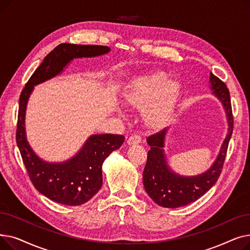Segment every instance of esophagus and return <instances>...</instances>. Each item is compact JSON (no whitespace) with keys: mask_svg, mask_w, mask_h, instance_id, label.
<instances>
[{"mask_svg":"<svg viewBox=\"0 0 250 250\" xmlns=\"http://www.w3.org/2000/svg\"><path fill=\"white\" fill-rule=\"evenodd\" d=\"M127 145H137V144L141 143V137L139 135H133L132 137H129L126 141Z\"/></svg>","mask_w":250,"mask_h":250,"instance_id":"esophagus-1","label":"esophagus"}]
</instances>
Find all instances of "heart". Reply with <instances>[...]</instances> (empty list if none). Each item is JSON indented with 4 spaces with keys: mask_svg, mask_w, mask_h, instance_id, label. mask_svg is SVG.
I'll return each instance as SVG.
<instances>
[{
    "mask_svg": "<svg viewBox=\"0 0 250 250\" xmlns=\"http://www.w3.org/2000/svg\"><path fill=\"white\" fill-rule=\"evenodd\" d=\"M180 93V84L162 72L144 74L134 78L124 92L129 108L144 110V121L151 128L165 127L171 122Z\"/></svg>",
    "mask_w": 250,
    "mask_h": 250,
    "instance_id": "1",
    "label": "heart"
}]
</instances>
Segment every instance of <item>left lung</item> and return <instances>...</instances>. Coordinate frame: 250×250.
Masks as SVG:
<instances>
[{"label":"left lung","mask_w":250,"mask_h":250,"mask_svg":"<svg viewBox=\"0 0 250 250\" xmlns=\"http://www.w3.org/2000/svg\"><path fill=\"white\" fill-rule=\"evenodd\" d=\"M209 82L215 95L224 105L229 132L223 143L217 160L207 172L191 177L173 173L167 166L162 149L164 147L166 129H162L147 138V143L151 150L147 155V163L143 172V182L150 198L161 207L179 208L199 200L215 185L222 172L233 132V113L227 85L212 73L209 76Z\"/></svg>","instance_id":"8db88e82"}]
</instances>
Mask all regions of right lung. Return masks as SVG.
I'll return each instance as SVG.
<instances>
[{
	"label": "right lung",
	"instance_id": "add662e5",
	"mask_svg": "<svg viewBox=\"0 0 250 250\" xmlns=\"http://www.w3.org/2000/svg\"><path fill=\"white\" fill-rule=\"evenodd\" d=\"M104 45L61 43L44 58L23 88L19 98L16 142L23 163L34 188L47 199L67 206L87 203L102 186V164L109 154L120 148L123 135H93L72 159L62 163H47L39 159L25 137V110L33 86L60 74L75 58L106 54Z\"/></svg>",
	"mask_w": 250,
	"mask_h": 250
}]
</instances>
